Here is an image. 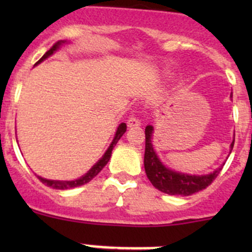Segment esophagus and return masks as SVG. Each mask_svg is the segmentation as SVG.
<instances>
[{
  "label": "esophagus",
  "instance_id": "34e87169",
  "mask_svg": "<svg viewBox=\"0 0 252 252\" xmlns=\"http://www.w3.org/2000/svg\"><path fill=\"white\" fill-rule=\"evenodd\" d=\"M126 124H128L129 128H135V126H141V121L138 118V117L131 116L130 118L128 119V122H126Z\"/></svg>",
  "mask_w": 252,
  "mask_h": 252
}]
</instances>
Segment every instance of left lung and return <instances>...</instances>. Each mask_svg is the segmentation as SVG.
<instances>
[{"label": "left lung", "instance_id": "8db88e82", "mask_svg": "<svg viewBox=\"0 0 252 252\" xmlns=\"http://www.w3.org/2000/svg\"><path fill=\"white\" fill-rule=\"evenodd\" d=\"M230 97H233V95H230ZM152 134H154V126H147L145 128V172L151 184L164 194L189 196L200 190H204L217 178L224 166L223 163L215 172L206 175H191L172 171L163 166L157 157L151 141ZM233 146H234V140L230 144V152Z\"/></svg>", "mask_w": 252, "mask_h": 252}]
</instances>
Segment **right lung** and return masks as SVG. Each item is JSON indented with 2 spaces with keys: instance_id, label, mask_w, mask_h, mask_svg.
Segmentation results:
<instances>
[{
  "instance_id": "right-lung-1",
  "label": "right lung",
  "mask_w": 252,
  "mask_h": 252,
  "mask_svg": "<svg viewBox=\"0 0 252 252\" xmlns=\"http://www.w3.org/2000/svg\"><path fill=\"white\" fill-rule=\"evenodd\" d=\"M65 41H57L55 45H53L52 47L50 48V50L47 51L46 53H45L44 56H42L41 58L39 60V62H36V64H39L40 62H42L44 60H46L47 57H50L51 55H52L55 51H57L58 48L62 44H64ZM126 123H121L119 124V126L117 128V131H116V135H114L113 138V141L111 142L110 147L107 149V151L105 152V155L102 156V158L98 159V162L96 164H94L93 168L90 169V171L88 172L85 175H83V177H80L79 179H75V180H50V179H45V178H41V177H37L39 178V180L41 183H44L45 185H47V187H51L53 188V189H58V190H65V189H72V188H77V187H81V185L86 184V183L90 182L93 178H95L96 175L100 173L101 171H102L103 167L106 166V164L108 163V161H110L111 158V155H112V150H113V147L116 146V144L118 142L119 139L123 136V134L126 133Z\"/></svg>"
}]
</instances>
